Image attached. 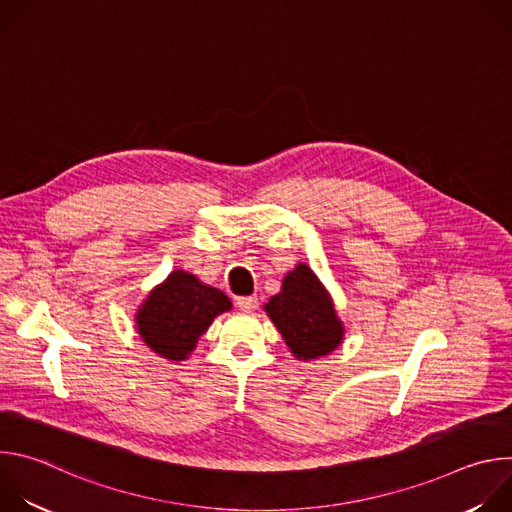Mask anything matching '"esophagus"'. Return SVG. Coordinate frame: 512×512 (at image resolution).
<instances>
[{"mask_svg": "<svg viewBox=\"0 0 512 512\" xmlns=\"http://www.w3.org/2000/svg\"><path fill=\"white\" fill-rule=\"evenodd\" d=\"M257 306H259L257 296H241V298H237V308L243 310V312H253V310H257Z\"/></svg>", "mask_w": 512, "mask_h": 512, "instance_id": "obj_1", "label": "esophagus"}]
</instances>
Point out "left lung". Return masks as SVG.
I'll list each match as a JSON object with an SVG mask.
<instances>
[{
    "mask_svg": "<svg viewBox=\"0 0 512 512\" xmlns=\"http://www.w3.org/2000/svg\"><path fill=\"white\" fill-rule=\"evenodd\" d=\"M265 310L298 358L324 356L342 340V324L308 265H298L285 275L281 294L273 296Z\"/></svg>",
    "mask_w": 512,
    "mask_h": 512,
    "instance_id": "8db88e82",
    "label": "left lung"
}]
</instances>
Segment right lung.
<instances>
[{
  "label": "right lung",
  "mask_w": 512,
  "mask_h": 512,
  "mask_svg": "<svg viewBox=\"0 0 512 512\" xmlns=\"http://www.w3.org/2000/svg\"><path fill=\"white\" fill-rule=\"evenodd\" d=\"M227 310H231V300L223 291L200 283L186 271H172L141 306L137 330L154 352L182 360L194 350L210 322Z\"/></svg>",
  "instance_id": "obj_1"
}]
</instances>
